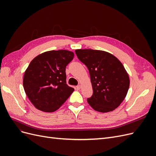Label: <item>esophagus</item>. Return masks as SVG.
I'll return each instance as SVG.
<instances>
[{"label":"esophagus","mask_w":156,"mask_h":156,"mask_svg":"<svg viewBox=\"0 0 156 156\" xmlns=\"http://www.w3.org/2000/svg\"><path fill=\"white\" fill-rule=\"evenodd\" d=\"M81 85H80V84H79V85L77 86V90H80V89H81Z\"/></svg>","instance_id":"obj_1"}]
</instances>
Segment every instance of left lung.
I'll return each mask as SVG.
<instances>
[{"label": "left lung", "mask_w": 156, "mask_h": 156, "mask_svg": "<svg viewBox=\"0 0 156 156\" xmlns=\"http://www.w3.org/2000/svg\"><path fill=\"white\" fill-rule=\"evenodd\" d=\"M75 53L90 76L93 94L87 99L88 104L101 112L115 110L124 101L129 87V77L123 64L106 51L76 49Z\"/></svg>", "instance_id": "1"}]
</instances>
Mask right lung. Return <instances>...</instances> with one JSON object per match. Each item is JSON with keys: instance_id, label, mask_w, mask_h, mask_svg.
Wrapping results in <instances>:
<instances>
[{"instance_id": "add662e5", "label": "right lung", "mask_w": 156, "mask_h": 156, "mask_svg": "<svg viewBox=\"0 0 156 156\" xmlns=\"http://www.w3.org/2000/svg\"><path fill=\"white\" fill-rule=\"evenodd\" d=\"M68 50L49 51L33 59L23 77L28 98L38 110L56 111L66 101L74 88L66 84V67L73 58Z\"/></svg>"}]
</instances>
